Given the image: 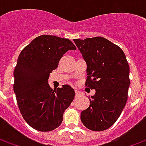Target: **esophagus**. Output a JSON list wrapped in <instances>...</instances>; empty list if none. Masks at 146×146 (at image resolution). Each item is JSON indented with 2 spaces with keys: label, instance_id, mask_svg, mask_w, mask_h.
<instances>
[{
  "label": "esophagus",
  "instance_id": "34e87169",
  "mask_svg": "<svg viewBox=\"0 0 146 146\" xmlns=\"http://www.w3.org/2000/svg\"><path fill=\"white\" fill-rule=\"evenodd\" d=\"M75 93H76V96H78V95H79V94H80V92H79V91H77V90H75Z\"/></svg>",
  "mask_w": 146,
  "mask_h": 146
}]
</instances>
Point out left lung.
<instances>
[{"label":"left lung","mask_w":146,"mask_h":146,"mask_svg":"<svg viewBox=\"0 0 146 146\" xmlns=\"http://www.w3.org/2000/svg\"><path fill=\"white\" fill-rule=\"evenodd\" d=\"M73 41L87 64L86 86L95 90L80 119L87 128L102 131L116 122L125 106L130 86L128 62L122 49L104 37Z\"/></svg>","instance_id":"left-lung-1"}]
</instances>
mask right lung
<instances>
[{
  "label": "right lung",
  "instance_id": "add662e5",
  "mask_svg": "<svg viewBox=\"0 0 146 146\" xmlns=\"http://www.w3.org/2000/svg\"><path fill=\"white\" fill-rule=\"evenodd\" d=\"M69 50L76 47L69 39L41 35L23 49L14 70V92L26 122L40 131L57 128L75 92L70 85L51 89L48 78Z\"/></svg>",
  "mask_w": 146,
  "mask_h": 146
}]
</instances>
